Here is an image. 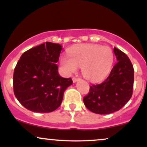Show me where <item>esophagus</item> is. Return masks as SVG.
I'll return each mask as SVG.
<instances>
[{"label": "esophagus", "mask_w": 147, "mask_h": 147, "mask_svg": "<svg viewBox=\"0 0 147 147\" xmlns=\"http://www.w3.org/2000/svg\"><path fill=\"white\" fill-rule=\"evenodd\" d=\"M79 80V78H76V77H72V82H73V83H75V82H77V81Z\"/></svg>", "instance_id": "esophagus-1"}]
</instances>
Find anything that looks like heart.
<instances>
[{
    "mask_svg": "<svg viewBox=\"0 0 147 147\" xmlns=\"http://www.w3.org/2000/svg\"><path fill=\"white\" fill-rule=\"evenodd\" d=\"M68 57H61L60 63L66 74L82 68L86 79L92 82L102 81L107 77L114 61L113 50L109 46L97 44H79L68 51Z\"/></svg>",
    "mask_w": 147,
    "mask_h": 147,
    "instance_id": "1",
    "label": "heart"
}]
</instances>
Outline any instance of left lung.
I'll return each mask as SVG.
<instances>
[{"mask_svg":"<svg viewBox=\"0 0 147 147\" xmlns=\"http://www.w3.org/2000/svg\"><path fill=\"white\" fill-rule=\"evenodd\" d=\"M117 63L102 83L90 86L84 103L89 111L105 115L120 110L133 94L134 69L125 53L114 48Z\"/></svg>","mask_w":147,"mask_h":147,"instance_id":"1","label":"left lung"}]
</instances>
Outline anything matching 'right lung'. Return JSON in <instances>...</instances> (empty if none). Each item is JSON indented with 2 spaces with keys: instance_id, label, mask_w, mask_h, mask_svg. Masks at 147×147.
<instances>
[{
  "instance_id": "add662e5",
  "label": "right lung",
  "mask_w": 147,
  "mask_h": 147,
  "mask_svg": "<svg viewBox=\"0 0 147 147\" xmlns=\"http://www.w3.org/2000/svg\"><path fill=\"white\" fill-rule=\"evenodd\" d=\"M61 45L45 42L21 55L13 75L14 92L25 109L36 113H50L59 107L64 91L72 85L71 78L58 73L57 63Z\"/></svg>"
}]
</instances>
